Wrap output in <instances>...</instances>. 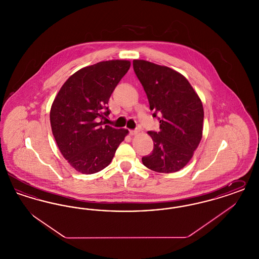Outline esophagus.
Masks as SVG:
<instances>
[{"label": "esophagus", "mask_w": 259, "mask_h": 259, "mask_svg": "<svg viewBox=\"0 0 259 259\" xmlns=\"http://www.w3.org/2000/svg\"><path fill=\"white\" fill-rule=\"evenodd\" d=\"M139 132H140V131H139V130H137V129H136V130H130V131H129L130 135L132 136L137 135Z\"/></svg>", "instance_id": "esophagus-1"}]
</instances>
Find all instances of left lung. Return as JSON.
Listing matches in <instances>:
<instances>
[{
	"label": "left lung",
	"mask_w": 259,
	"mask_h": 259,
	"mask_svg": "<svg viewBox=\"0 0 259 259\" xmlns=\"http://www.w3.org/2000/svg\"><path fill=\"white\" fill-rule=\"evenodd\" d=\"M136 74L144 87L150 111L159 115V132H148L153 150L143 164L157 172L183 169L193 156L203 134L202 101L185 75L166 66L133 60Z\"/></svg>",
	"instance_id": "8db88e82"
}]
</instances>
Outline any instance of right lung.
Returning <instances> with one entry per match:
<instances>
[{"mask_svg":"<svg viewBox=\"0 0 259 259\" xmlns=\"http://www.w3.org/2000/svg\"><path fill=\"white\" fill-rule=\"evenodd\" d=\"M130 66L128 60H109L84 67L65 81L51 105L52 134L77 172L90 175L109 166L129 133L99 120L110 114L107 104Z\"/></svg>","mask_w":259,"mask_h":259,"instance_id":"add662e5","label":"right lung"}]
</instances>
